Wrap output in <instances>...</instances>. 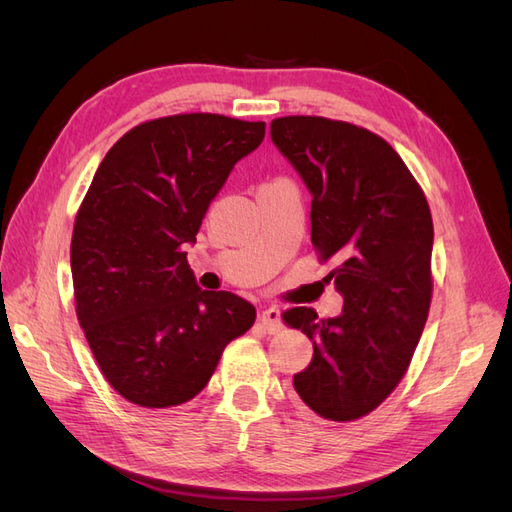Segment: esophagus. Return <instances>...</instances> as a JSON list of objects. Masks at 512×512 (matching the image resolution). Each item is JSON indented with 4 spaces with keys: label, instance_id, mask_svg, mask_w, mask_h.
I'll return each instance as SVG.
<instances>
[{
    "label": "esophagus",
    "instance_id": "1",
    "mask_svg": "<svg viewBox=\"0 0 512 512\" xmlns=\"http://www.w3.org/2000/svg\"><path fill=\"white\" fill-rule=\"evenodd\" d=\"M260 322H262V329L267 333H277L282 329V314L277 307H269V309H262L260 312Z\"/></svg>",
    "mask_w": 512,
    "mask_h": 512
}]
</instances>
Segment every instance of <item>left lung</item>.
I'll return each mask as SVG.
<instances>
[{"instance_id":"obj_1","label":"left lung","mask_w":512,"mask_h":512,"mask_svg":"<svg viewBox=\"0 0 512 512\" xmlns=\"http://www.w3.org/2000/svg\"><path fill=\"white\" fill-rule=\"evenodd\" d=\"M271 138L312 194V243L337 258L327 275L344 297L337 318L312 307L282 314L314 344L294 376L303 404L327 421L376 410L404 378L431 303L433 222L399 153L365 128L327 117L271 121Z\"/></svg>"}]
</instances>
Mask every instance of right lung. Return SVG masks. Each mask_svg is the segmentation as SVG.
<instances>
[{
  "mask_svg": "<svg viewBox=\"0 0 512 512\" xmlns=\"http://www.w3.org/2000/svg\"><path fill=\"white\" fill-rule=\"evenodd\" d=\"M265 138V121L213 113L141 123L108 149L74 220L76 318L106 382L130 404L194 399L252 303L200 290L188 265L211 200Z\"/></svg>",
  "mask_w": 512,
  "mask_h": 512,
  "instance_id": "right-lung-1",
  "label": "right lung"
}]
</instances>
